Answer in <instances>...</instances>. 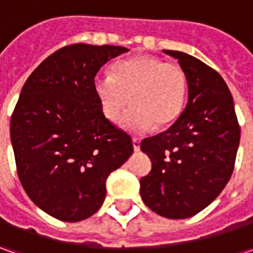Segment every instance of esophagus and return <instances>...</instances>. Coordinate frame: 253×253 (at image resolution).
Here are the masks:
<instances>
[{"label": "esophagus", "mask_w": 253, "mask_h": 253, "mask_svg": "<svg viewBox=\"0 0 253 253\" xmlns=\"http://www.w3.org/2000/svg\"><path fill=\"white\" fill-rule=\"evenodd\" d=\"M132 145H133V151L138 152L139 149H141V139L139 138H132Z\"/></svg>", "instance_id": "esophagus-1"}]
</instances>
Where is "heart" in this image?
Masks as SVG:
<instances>
[{
  "mask_svg": "<svg viewBox=\"0 0 253 253\" xmlns=\"http://www.w3.org/2000/svg\"><path fill=\"white\" fill-rule=\"evenodd\" d=\"M94 91L104 117L111 122L120 118L131 100L133 105L122 117V126L145 131L153 124L166 126L179 117L186 101L187 76L179 64L141 54L118 62L111 74H97Z\"/></svg>",
  "mask_w": 253,
  "mask_h": 253,
  "instance_id": "obj_1",
  "label": "heart"
}]
</instances>
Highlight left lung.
Instances as JSON below:
<instances>
[{
    "instance_id": "left-lung-1",
    "label": "left lung",
    "mask_w": 253,
    "mask_h": 253,
    "mask_svg": "<svg viewBox=\"0 0 253 253\" xmlns=\"http://www.w3.org/2000/svg\"><path fill=\"white\" fill-rule=\"evenodd\" d=\"M187 76L189 101L168 131L141 142L152 161L141 179V197L166 218H189L218 197L227 186L238 151L241 129L227 83L214 69L177 50Z\"/></svg>"
}]
</instances>
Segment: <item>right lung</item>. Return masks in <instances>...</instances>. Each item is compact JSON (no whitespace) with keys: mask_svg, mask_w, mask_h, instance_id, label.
I'll list each match as a JSON object with an SVG mask.
<instances>
[{"mask_svg":"<svg viewBox=\"0 0 253 253\" xmlns=\"http://www.w3.org/2000/svg\"><path fill=\"white\" fill-rule=\"evenodd\" d=\"M126 52L111 44L64 46L21 90L11 117L18 177L29 199L60 221L97 212L107 177L133 152L131 136L104 117L94 91L98 70Z\"/></svg>","mask_w":253,"mask_h":253,"instance_id":"right-lung-1","label":"right lung"}]
</instances>
